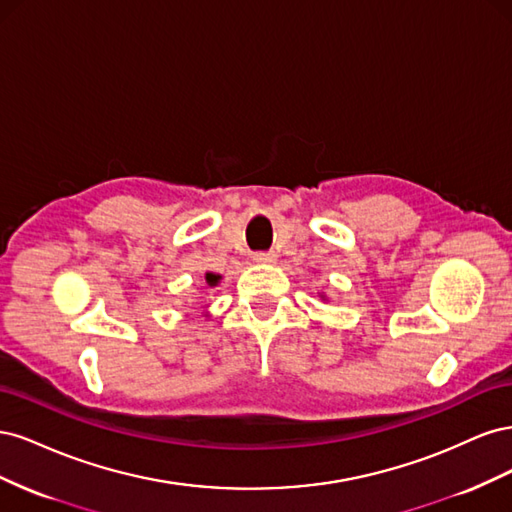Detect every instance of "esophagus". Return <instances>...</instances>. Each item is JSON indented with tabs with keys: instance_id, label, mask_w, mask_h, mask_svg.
Instances as JSON below:
<instances>
[{
	"instance_id": "1",
	"label": "esophagus",
	"mask_w": 512,
	"mask_h": 512,
	"mask_svg": "<svg viewBox=\"0 0 512 512\" xmlns=\"http://www.w3.org/2000/svg\"><path fill=\"white\" fill-rule=\"evenodd\" d=\"M254 260L262 262V265H269V262H275V252H256Z\"/></svg>"
}]
</instances>
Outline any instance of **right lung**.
Returning <instances> with one entry per match:
<instances>
[{
    "mask_svg": "<svg viewBox=\"0 0 512 512\" xmlns=\"http://www.w3.org/2000/svg\"><path fill=\"white\" fill-rule=\"evenodd\" d=\"M220 282V275H213V273H207V284L209 286H215Z\"/></svg>",
    "mask_w": 512,
    "mask_h": 512,
    "instance_id": "1",
    "label": "right lung"
}]
</instances>
